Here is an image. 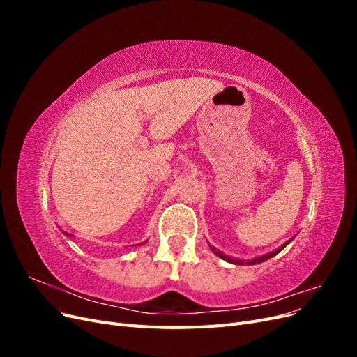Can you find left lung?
<instances>
[{"instance_id": "8db88e82", "label": "left lung", "mask_w": 357, "mask_h": 357, "mask_svg": "<svg viewBox=\"0 0 357 357\" xmlns=\"http://www.w3.org/2000/svg\"><path fill=\"white\" fill-rule=\"evenodd\" d=\"M291 240H289L287 243H284L282 247H280L278 248V250H275V252H273V253H268V255H265V256H259V257H256V259H253V261H248L247 264L248 265H255V264H261V262H264V261H266V259H269V257H273V256H275L277 253H280V252H282L283 250V248L290 243ZM211 250L215 253V255H218V256H220L222 259H225V261H228V262H231V264H235V265H244L245 262L244 261H240V259H232V257H229V256H226V255H223V253H220L219 250H215V248H213L211 247Z\"/></svg>"}]
</instances>
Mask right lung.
<instances>
[{
  "mask_svg": "<svg viewBox=\"0 0 357 357\" xmlns=\"http://www.w3.org/2000/svg\"><path fill=\"white\" fill-rule=\"evenodd\" d=\"M63 234H66V235H68V234H67V232H63Z\"/></svg>",
  "mask_w": 357,
  "mask_h": 357,
  "instance_id": "add662e5",
  "label": "right lung"
}]
</instances>
